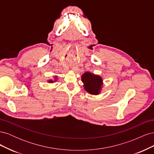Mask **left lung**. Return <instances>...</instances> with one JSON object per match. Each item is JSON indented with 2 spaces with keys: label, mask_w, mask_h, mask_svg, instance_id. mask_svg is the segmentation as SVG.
<instances>
[{
  "label": "left lung",
  "mask_w": 154,
  "mask_h": 154,
  "mask_svg": "<svg viewBox=\"0 0 154 154\" xmlns=\"http://www.w3.org/2000/svg\"><path fill=\"white\" fill-rule=\"evenodd\" d=\"M82 81L84 84V88L91 94H98L103 84L102 78L89 72H86L82 76Z\"/></svg>",
  "instance_id": "8db88e82"
}]
</instances>
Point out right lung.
<instances>
[{"mask_svg": "<svg viewBox=\"0 0 154 154\" xmlns=\"http://www.w3.org/2000/svg\"><path fill=\"white\" fill-rule=\"evenodd\" d=\"M49 83H52V82H53V81H52V80H49Z\"/></svg>", "mask_w": 154, "mask_h": 154, "instance_id": "add662e5", "label": "right lung"}]
</instances>
